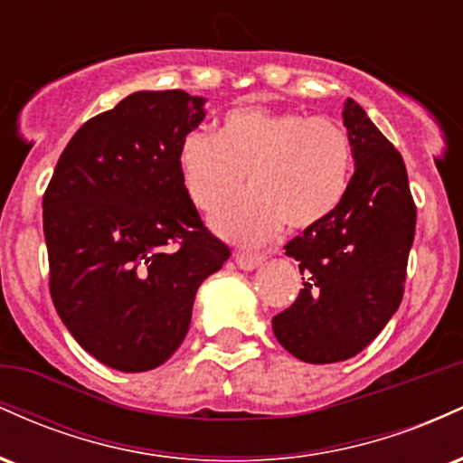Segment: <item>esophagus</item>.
<instances>
[{
	"label": "esophagus",
	"mask_w": 463,
	"mask_h": 463,
	"mask_svg": "<svg viewBox=\"0 0 463 463\" xmlns=\"http://www.w3.org/2000/svg\"><path fill=\"white\" fill-rule=\"evenodd\" d=\"M235 261L239 268L250 272V269H257L259 265L265 261V257L263 254H252V252H235Z\"/></svg>",
	"instance_id": "obj_1"
}]
</instances>
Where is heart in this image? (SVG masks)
<instances>
[{
    "instance_id": "heart-1",
    "label": "heart",
    "mask_w": 463,
    "mask_h": 463,
    "mask_svg": "<svg viewBox=\"0 0 463 463\" xmlns=\"http://www.w3.org/2000/svg\"><path fill=\"white\" fill-rule=\"evenodd\" d=\"M180 183L191 204L215 215L220 235L261 243L280 228L309 231L342 204L353 169V143L331 117L239 106L220 117L215 132L191 130L176 147Z\"/></svg>"
}]
</instances>
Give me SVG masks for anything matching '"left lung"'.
<instances>
[{
    "label": "left lung",
    "instance_id": "obj_1",
    "mask_svg": "<svg viewBox=\"0 0 463 463\" xmlns=\"http://www.w3.org/2000/svg\"><path fill=\"white\" fill-rule=\"evenodd\" d=\"M344 126L354 174L335 213L287 243L305 287L274 316L276 339L307 364H335L361 353L401 307L416 204L401 152L357 102L346 99Z\"/></svg>",
    "mask_w": 463,
    "mask_h": 463
}]
</instances>
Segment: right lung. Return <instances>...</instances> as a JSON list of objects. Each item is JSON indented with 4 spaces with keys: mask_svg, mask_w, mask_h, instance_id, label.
<instances>
[{
    "mask_svg": "<svg viewBox=\"0 0 463 463\" xmlns=\"http://www.w3.org/2000/svg\"><path fill=\"white\" fill-rule=\"evenodd\" d=\"M202 106L180 89L128 95L80 126L45 189L52 300L80 346L113 370L172 357L202 280L231 257L176 167Z\"/></svg>",
    "mask_w": 463,
    "mask_h": 463,
    "instance_id": "obj_1",
    "label": "right lung"
}]
</instances>
